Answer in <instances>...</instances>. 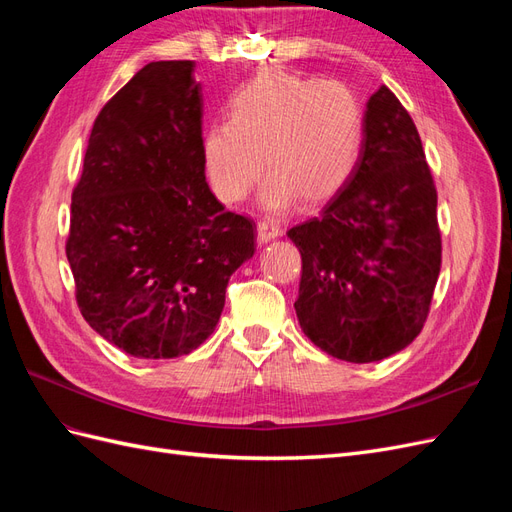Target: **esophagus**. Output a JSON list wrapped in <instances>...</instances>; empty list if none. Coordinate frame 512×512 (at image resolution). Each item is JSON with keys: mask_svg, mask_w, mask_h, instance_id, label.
Listing matches in <instances>:
<instances>
[{"mask_svg": "<svg viewBox=\"0 0 512 512\" xmlns=\"http://www.w3.org/2000/svg\"><path fill=\"white\" fill-rule=\"evenodd\" d=\"M256 230H258V241L260 243H269V241H273V239L282 235L280 224L273 222V220H260Z\"/></svg>", "mask_w": 512, "mask_h": 512, "instance_id": "obj_1", "label": "esophagus"}]
</instances>
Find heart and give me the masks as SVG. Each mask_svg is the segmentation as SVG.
Segmentation results:
<instances>
[{"mask_svg":"<svg viewBox=\"0 0 512 512\" xmlns=\"http://www.w3.org/2000/svg\"><path fill=\"white\" fill-rule=\"evenodd\" d=\"M365 121L354 91L337 81L288 70H265L241 85L228 102V121L203 134V160L222 203L247 196L262 173L267 211L294 200L320 205L344 188L359 162Z\"/></svg>","mask_w":512,"mask_h":512,"instance_id":"heart-1","label":"heart"}]
</instances>
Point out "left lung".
<instances>
[{
	"instance_id": "1",
	"label": "left lung",
	"mask_w": 512,
	"mask_h": 512,
	"mask_svg": "<svg viewBox=\"0 0 512 512\" xmlns=\"http://www.w3.org/2000/svg\"><path fill=\"white\" fill-rule=\"evenodd\" d=\"M359 162L316 218L288 230L303 333L335 359L382 361L421 333L442 262L438 194L412 117L389 87L365 108Z\"/></svg>"
}]
</instances>
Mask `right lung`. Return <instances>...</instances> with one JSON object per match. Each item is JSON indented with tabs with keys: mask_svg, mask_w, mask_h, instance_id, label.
Instances as JSON below:
<instances>
[{
	"mask_svg": "<svg viewBox=\"0 0 512 512\" xmlns=\"http://www.w3.org/2000/svg\"><path fill=\"white\" fill-rule=\"evenodd\" d=\"M194 68L151 61L106 102L72 192L76 301L91 329L136 359L203 344L230 275L256 252V224L207 185Z\"/></svg>",
	"mask_w": 512,
	"mask_h": 512,
	"instance_id": "right-lung-1",
	"label": "right lung"
}]
</instances>
